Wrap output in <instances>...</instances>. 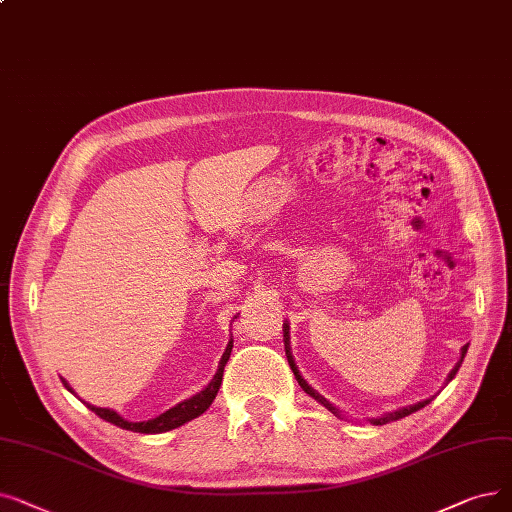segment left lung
I'll return each mask as SVG.
<instances>
[{"label":"left lung","instance_id":"8db88e82","mask_svg":"<svg viewBox=\"0 0 512 512\" xmlns=\"http://www.w3.org/2000/svg\"><path fill=\"white\" fill-rule=\"evenodd\" d=\"M284 337H288V326L284 324ZM286 343V358H288V364H291V368H293V372H295V379H297V383L301 385V389L305 391V393H309L311 397H316L320 404H324L332 414H337V408H332V404H328L324 397H320L314 389H311L303 379H301V374H299V370H297V366H295V362H293V355H291V349H288V341H284ZM466 349H469V345H464L462 347V355H460V362L456 364V368L450 372V376H448V381H452L454 376H456V372H458V368H460V364H462V360H464V355H466ZM431 402V399H425V402H418V404H414V406H410V408H402V410H397V412H391V414H387V416H383V418H374V420H370L372 425H387V422H393V420H399V418H404V416H408V414H412V412H416V410H420V408H425L427 404Z\"/></svg>","mask_w":512,"mask_h":512}]
</instances>
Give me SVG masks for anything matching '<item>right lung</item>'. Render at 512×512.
Segmentation results:
<instances>
[{
	"mask_svg": "<svg viewBox=\"0 0 512 512\" xmlns=\"http://www.w3.org/2000/svg\"><path fill=\"white\" fill-rule=\"evenodd\" d=\"M230 353H232V341L228 343L224 355H221V362H219L217 374L213 376V381L201 393H196L194 397L186 399V402L177 404L175 408L163 412L161 416L152 418V420L129 422V420L121 418L117 412L108 410V408H96V406H90V404H87V408H90L92 412H96L106 422H113V425H117L121 429H127V431H133V433H165V431H171L175 427H182L184 422H188V420H192L196 416H201L213 404V399H215V395H217V391L221 387V379H224V368H226V364L230 360ZM62 385L69 389V391H73L69 387V383H66L64 379H62Z\"/></svg>",
	"mask_w": 512,
	"mask_h": 512,
	"instance_id": "1",
	"label": "right lung"
}]
</instances>
